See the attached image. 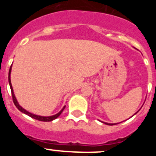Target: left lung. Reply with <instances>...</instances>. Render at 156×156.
<instances>
[{
  "mask_svg": "<svg viewBox=\"0 0 156 156\" xmlns=\"http://www.w3.org/2000/svg\"><path fill=\"white\" fill-rule=\"evenodd\" d=\"M139 110H140V109H139ZM139 110H138V111H139ZM138 111H137V112H138ZM137 112H136V113H137ZM136 113H135V114H136ZM135 114H134V115H135ZM104 123H105V124H107V125H109V126H112V125L117 124V123H108V122H104Z\"/></svg>",
  "mask_w": 156,
  "mask_h": 156,
  "instance_id": "obj_1",
  "label": "left lung"
}]
</instances>
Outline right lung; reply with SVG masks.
Here are the masks:
<instances>
[{
    "instance_id": "obj_1",
    "label": "right lung",
    "mask_w": 156,
    "mask_h": 156,
    "mask_svg": "<svg viewBox=\"0 0 156 156\" xmlns=\"http://www.w3.org/2000/svg\"><path fill=\"white\" fill-rule=\"evenodd\" d=\"M11 71H12V66H11L10 69H9V73H8V82H9V85H10L11 90H12V99H13V102H14V104H15V105L16 106V108H17L19 111H21L22 112H23V113H25V114H27V115L32 117V118H34V119H37V120L43 121V122H50V121H52V120H54V119H55L56 118H58L59 115H61V113L62 112V111L64 110V108H66V106H64V107L62 108V109L59 112H58L57 114H55V115H51V116H41V115H35V114L30 113V112L27 111V110H25L23 107H21V106L19 105V103H18V101H17V100H16V96H15V94H14L13 88H12V83H11Z\"/></svg>"
}]
</instances>
